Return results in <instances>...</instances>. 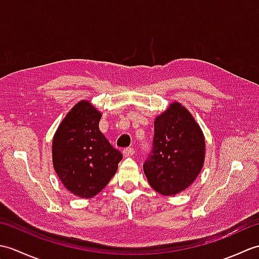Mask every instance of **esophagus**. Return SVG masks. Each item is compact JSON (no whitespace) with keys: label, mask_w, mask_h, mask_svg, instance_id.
<instances>
[{"label":"esophagus","mask_w":259,"mask_h":259,"mask_svg":"<svg viewBox=\"0 0 259 259\" xmlns=\"http://www.w3.org/2000/svg\"><path fill=\"white\" fill-rule=\"evenodd\" d=\"M122 153H123L124 157H131V156L135 155V149H134V148H131V147L124 148V149L122 150Z\"/></svg>","instance_id":"esophagus-1"}]
</instances>
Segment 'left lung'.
Segmentation results:
<instances>
[{
  "label": "left lung",
  "instance_id": "8db88e82",
  "mask_svg": "<svg viewBox=\"0 0 259 259\" xmlns=\"http://www.w3.org/2000/svg\"><path fill=\"white\" fill-rule=\"evenodd\" d=\"M205 137L191 113L170 103L155 120L152 150L144 163L148 183L159 194H179L194 183L205 161Z\"/></svg>",
  "mask_w": 259,
  "mask_h": 259
}]
</instances>
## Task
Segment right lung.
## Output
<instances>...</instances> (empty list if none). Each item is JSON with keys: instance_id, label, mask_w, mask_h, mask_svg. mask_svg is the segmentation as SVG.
<instances>
[{"instance_id": "right-lung-1", "label": "right lung", "mask_w": 259, "mask_h": 259, "mask_svg": "<svg viewBox=\"0 0 259 259\" xmlns=\"http://www.w3.org/2000/svg\"><path fill=\"white\" fill-rule=\"evenodd\" d=\"M101 112L82 100L70 110L52 141V161L58 177L73 195L92 198L118 169L122 155L99 129Z\"/></svg>"}]
</instances>
